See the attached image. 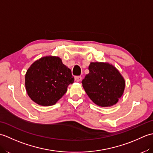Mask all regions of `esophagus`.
<instances>
[{
	"label": "esophagus",
	"instance_id": "esophagus-1",
	"mask_svg": "<svg viewBox=\"0 0 153 153\" xmlns=\"http://www.w3.org/2000/svg\"><path fill=\"white\" fill-rule=\"evenodd\" d=\"M82 76H76L75 77V81H76V82H80L81 80H82Z\"/></svg>",
	"mask_w": 153,
	"mask_h": 153
}]
</instances>
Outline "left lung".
Returning a JSON list of instances; mask_svg holds the SVG:
<instances>
[{"label": "left lung", "mask_w": 153, "mask_h": 153, "mask_svg": "<svg viewBox=\"0 0 153 153\" xmlns=\"http://www.w3.org/2000/svg\"><path fill=\"white\" fill-rule=\"evenodd\" d=\"M89 70L82 82L87 95L100 106L115 105L125 87L121 74L112 65L102 62H91Z\"/></svg>", "instance_id": "obj_1"}]
</instances>
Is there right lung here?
Listing matches in <instances>:
<instances>
[{
	"label": "right lung",
	"mask_w": 153,
	"mask_h": 153,
	"mask_svg": "<svg viewBox=\"0 0 153 153\" xmlns=\"http://www.w3.org/2000/svg\"><path fill=\"white\" fill-rule=\"evenodd\" d=\"M71 71L55 56L35 61L25 74V88L32 100L41 106L54 105L73 83Z\"/></svg>",
	"instance_id": "add662e5"
}]
</instances>
